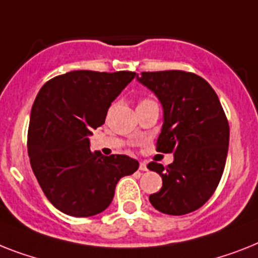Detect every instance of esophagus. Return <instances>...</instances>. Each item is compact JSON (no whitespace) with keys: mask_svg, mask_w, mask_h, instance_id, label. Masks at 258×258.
Instances as JSON below:
<instances>
[{"mask_svg":"<svg viewBox=\"0 0 258 258\" xmlns=\"http://www.w3.org/2000/svg\"><path fill=\"white\" fill-rule=\"evenodd\" d=\"M140 170H141V171H146V170H148V165L145 162H141L140 163Z\"/></svg>","mask_w":258,"mask_h":258,"instance_id":"esophagus-1","label":"esophagus"}]
</instances>
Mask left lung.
Segmentation results:
<instances>
[{"label": "left lung", "mask_w": 258, "mask_h": 258, "mask_svg": "<svg viewBox=\"0 0 258 258\" xmlns=\"http://www.w3.org/2000/svg\"><path fill=\"white\" fill-rule=\"evenodd\" d=\"M137 80L162 104L157 152L174 153L167 167L148 165L162 176V188L149 201L163 214H190L212 197L220 182L228 154V120L212 87L192 72H142Z\"/></svg>", "instance_id": "1"}]
</instances>
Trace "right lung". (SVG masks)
<instances>
[{
  "mask_svg": "<svg viewBox=\"0 0 258 258\" xmlns=\"http://www.w3.org/2000/svg\"><path fill=\"white\" fill-rule=\"evenodd\" d=\"M136 72L71 71L48 80L30 114V165L50 203L63 214L88 218L113 201L117 182L138 169L124 154L91 152L89 136L105 122L110 104Z\"/></svg>",
  "mask_w": 258,
  "mask_h": 258,
  "instance_id": "obj_1",
  "label": "right lung"
}]
</instances>
